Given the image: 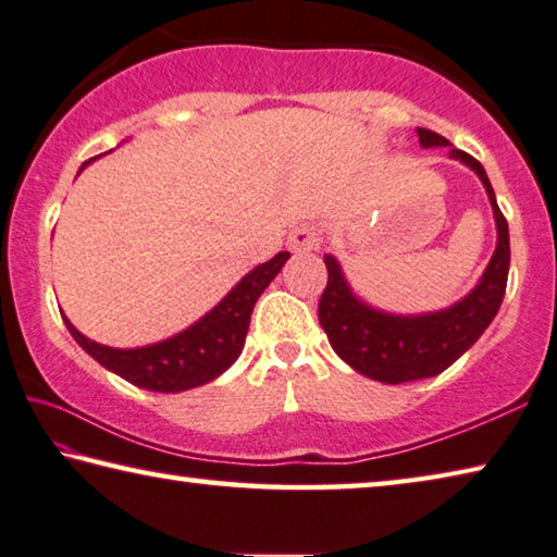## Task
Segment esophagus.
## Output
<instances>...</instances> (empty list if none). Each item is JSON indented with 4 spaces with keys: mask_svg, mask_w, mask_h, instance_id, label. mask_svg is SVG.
Returning a JSON list of instances; mask_svg holds the SVG:
<instances>
[{
    "mask_svg": "<svg viewBox=\"0 0 557 557\" xmlns=\"http://www.w3.org/2000/svg\"><path fill=\"white\" fill-rule=\"evenodd\" d=\"M321 244V236L313 224H298L288 234V246L294 251H315Z\"/></svg>",
    "mask_w": 557,
    "mask_h": 557,
    "instance_id": "1",
    "label": "esophagus"
}]
</instances>
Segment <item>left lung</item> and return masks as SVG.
I'll use <instances>...</instances> for the list:
<instances>
[{"mask_svg": "<svg viewBox=\"0 0 557 557\" xmlns=\"http://www.w3.org/2000/svg\"><path fill=\"white\" fill-rule=\"evenodd\" d=\"M422 148H451V143L426 127H417ZM451 160L473 170L484 185L496 222V249L488 267L467 296L457 304L426 313H389L370 306L355 294L341 261L325 253L327 286L318 304V321L335 355L360 375L399 385L422 377H436L467 352L494 321L506 294L510 242L508 222L496 205L486 170L479 160L457 148Z\"/></svg>", "mask_w": 557, "mask_h": 557, "instance_id": "obj_1", "label": "left lung"}]
</instances>
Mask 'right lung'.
<instances>
[{
	"label": "right lung",
	"mask_w": 557,
	"mask_h": 557,
	"mask_svg": "<svg viewBox=\"0 0 557 557\" xmlns=\"http://www.w3.org/2000/svg\"><path fill=\"white\" fill-rule=\"evenodd\" d=\"M94 160L81 165L84 170ZM290 259L288 251H278L267 263L253 267L242 276L230 294L207 311L199 321L187 325L185 331L170 335L165 341L140 345V348H111L86 338L61 311L63 323L81 348L90 358L115 372L131 385L150 392H185L202 387L226 372L244 350L246 331H249L251 311L259 296L267 290L284 263Z\"/></svg>",
	"instance_id": "add662e5"
}]
</instances>
